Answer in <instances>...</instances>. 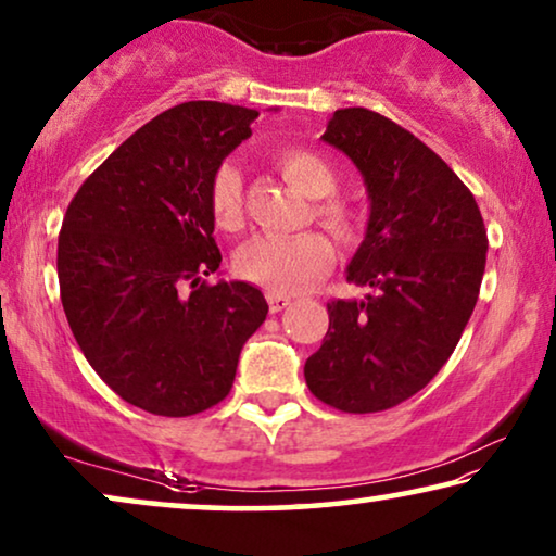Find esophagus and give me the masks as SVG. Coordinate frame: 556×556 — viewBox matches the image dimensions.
I'll return each instance as SVG.
<instances>
[{"mask_svg":"<svg viewBox=\"0 0 556 556\" xmlns=\"http://www.w3.org/2000/svg\"><path fill=\"white\" fill-rule=\"evenodd\" d=\"M288 303H291V295L286 293H276V291H268V306L273 314H278V311H283Z\"/></svg>","mask_w":556,"mask_h":556,"instance_id":"34e87169","label":"esophagus"}]
</instances>
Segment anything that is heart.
<instances>
[{"mask_svg": "<svg viewBox=\"0 0 556 556\" xmlns=\"http://www.w3.org/2000/svg\"><path fill=\"white\" fill-rule=\"evenodd\" d=\"M283 177L308 194L314 215L333 230H352L354 215L346 202L331 197L339 187V174L329 159L318 151L288 147L276 154ZM210 215L219 230H238L242 225V172L235 162H223L210 179ZM333 263V245L324 232L257 235L235 255V268L250 283L265 286L276 293H295L324 276Z\"/></svg>", "mask_w": 556, "mask_h": 556, "instance_id": "1", "label": "heart"}]
</instances>
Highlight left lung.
Instances as JSON below:
<instances>
[{
	"label": "left lung",
	"instance_id": "1",
	"mask_svg": "<svg viewBox=\"0 0 556 556\" xmlns=\"http://www.w3.org/2000/svg\"><path fill=\"white\" fill-rule=\"evenodd\" d=\"M352 159L369 223L329 331L303 367L308 390L341 413H382L420 392L451 359L473 314L489 238L470 189L435 151L367 109L333 111L321 136Z\"/></svg>",
	"mask_w": 556,
	"mask_h": 556
}]
</instances>
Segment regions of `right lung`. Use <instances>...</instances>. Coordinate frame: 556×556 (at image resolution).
<instances>
[{
	"instance_id": "right-lung-1",
	"label": "right lung",
	"mask_w": 556,
	"mask_h": 556,
	"mask_svg": "<svg viewBox=\"0 0 556 556\" xmlns=\"http://www.w3.org/2000/svg\"><path fill=\"white\" fill-rule=\"evenodd\" d=\"M255 118L217 101L174 105L128 136L67 204L58 238L67 324L98 377L151 415L223 402L242 344L268 316L245 280H202L223 263L212 172Z\"/></svg>"
}]
</instances>
